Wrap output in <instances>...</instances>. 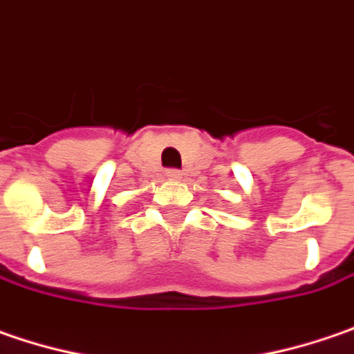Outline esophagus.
I'll use <instances>...</instances> for the list:
<instances>
[{"mask_svg": "<svg viewBox=\"0 0 354 354\" xmlns=\"http://www.w3.org/2000/svg\"><path fill=\"white\" fill-rule=\"evenodd\" d=\"M166 176L170 178V180H180V178H182V172L176 170V168H170V170H166Z\"/></svg>", "mask_w": 354, "mask_h": 354, "instance_id": "esophagus-1", "label": "esophagus"}]
</instances>
